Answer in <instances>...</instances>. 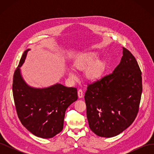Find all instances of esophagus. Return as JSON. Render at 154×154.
<instances>
[{
  "label": "esophagus",
  "instance_id": "esophagus-1",
  "mask_svg": "<svg viewBox=\"0 0 154 154\" xmlns=\"http://www.w3.org/2000/svg\"><path fill=\"white\" fill-rule=\"evenodd\" d=\"M78 97H80V98H82V97H83V91L82 89H79L78 91Z\"/></svg>",
  "mask_w": 154,
  "mask_h": 154
}]
</instances>
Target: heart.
I'll use <instances>...</instances> for the list:
<instances>
[{"label": "heart", "instance_id": "heart-1", "mask_svg": "<svg viewBox=\"0 0 154 154\" xmlns=\"http://www.w3.org/2000/svg\"><path fill=\"white\" fill-rule=\"evenodd\" d=\"M97 58L98 55L96 53L87 54L77 60L74 67L80 71H84L89 67L86 72L87 78L89 80H96L102 76L105 69V63L101 60H97ZM69 76L72 78H75V75L71 72L69 73Z\"/></svg>", "mask_w": 154, "mask_h": 154}]
</instances>
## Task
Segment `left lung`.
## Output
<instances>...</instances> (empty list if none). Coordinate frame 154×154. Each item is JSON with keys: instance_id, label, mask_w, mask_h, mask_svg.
<instances>
[{"instance_id": "obj_1", "label": "left lung", "mask_w": 154, "mask_h": 154, "mask_svg": "<svg viewBox=\"0 0 154 154\" xmlns=\"http://www.w3.org/2000/svg\"><path fill=\"white\" fill-rule=\"evenodd\" d=\"M123 57L113 72L88 84L85 93L88 125L97 136L112 137L132 125L142 94L141 71L131 52Z\"/></svg>"}]
</instances>
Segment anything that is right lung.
<instances>
[{
  "mask_svg": "<svg viewBox=\"0 0 154 154\" xmlns=\"http://www.w3.org/2000/svg\"><path fill=\"white\" fill-rule=\"evenodd\" d=\"M27 49L23 53L13 78V95L21 123L35 136L51 138L63 130L65 113L78 99L77 88L56 84L44 88L27 85L20 74Z\"/></svg>",
  "mask_w": 154,
  "mask_h": 154,
  "instance_id": "right-lung-1",
  "label": "right lung"
}]
</instances>
